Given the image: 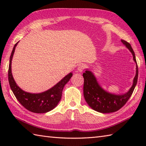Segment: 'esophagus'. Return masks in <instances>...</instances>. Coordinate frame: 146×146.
<instances>
[{
    "mask_svg": "<svg viewBox=\"0 0 146 146\" xmlns=\"http://www.w3.org/2000/svg\"><path fill=\"white\" fill-rule=\"evenodd\" d=\"M85 66V64H78V67H77V70H78V72L82 73V71H83V70H84Z\"/></svg>",
    "mask_w": 146,
    "mask_h": 146,
    "instance_id": "34e87169",
    "label": "esophagus"
}]
</instances>
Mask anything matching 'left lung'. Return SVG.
<instances>
[{"mask_svg":"<svg viewBox=\"0 0 146 146\" xmlns=\"http://www.w3.org/2000/svg\"><path fill=\"white\" fill-rule=\"evenodd\" d=\"M121 41L131 51L133 60L136 63L135 76L133 80V84L129 90L123 94H115L108 92L99 84L94 74L90 70H86L83 74L84 78L83 95L86 103L93 110L98 112L107 113L119 110L124 105L132 95L137 82L138 66L135 60L134 51L129 42L121 39Z\"/></svg>","mask_w":146,"mask_h":146,"instance_id":"8db88e82","label":"left lung"}]
</instances>
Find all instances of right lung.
Wrapping results in <instances>:
<instances>
[{
    "mask_svg": "<svg viewBox=\"0 0 146 146\" xmlns=\"http://www.w3.org/2000/svg\"><path fill=\"white\" fill-rule=\"evenodd\" d=\"M18 42L14 45L9 60L8 78L11 88L17 100L27 110L37 113L48 112L56 107L61 100L63 89L73 76V73L68 74L52 88L42 93L32 94L23 90L15 83L11 70L12 57Z\"/></svg>",
    "mask_w": 146,
    "mask_h": 146,
    "instance_id": "add662e5",
    "label": "right lung"
}]
</instances>
